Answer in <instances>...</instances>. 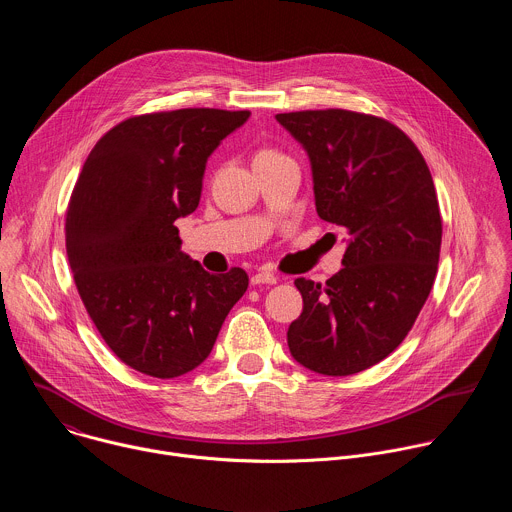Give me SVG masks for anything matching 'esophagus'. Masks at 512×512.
Returning a JSON list of instances; mask_svg holds the SVG:
<instances>
[{"label":"esophagus","mask_w":512,"mask_h":512,"mask_svg":"<svg viewBox=\"0 0 512 512\" xmlns=\"http://www.w3.org/2000/svg\"><path fill=\"white\" fill-rule=\"evenodd\" d=\"M251 283L253 285H261V283L273 285V283H277V277L273 273H269V271H257V273L251 275Z\"/></svg>","instance_id":"obj_1"}]
</instances>
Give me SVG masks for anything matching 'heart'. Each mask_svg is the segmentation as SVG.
I'll use <instances>...</instances> for the list:
<instances>
[{
	"instance_id": "heart-1",
	"label": "heart",
	"mask_w": 512,
	"mask_h": 512,
	"mask_svg": "<svg viewBox=\"0 0 512 512\" xmlns=\"http://www.w3.org/2000/svg\"><path fill=\"white\" fill-rule=\"evenodd\" d=\"M263 154H271V150H263V152H259L257 156H263Z\"/></svg>"
}]
</instances>
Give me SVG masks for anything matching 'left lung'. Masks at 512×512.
<instances>
[{"instance_id":"1","label":"left lung","mask_w":512,"mask_h":512,"mask_svg":"<svg viewBox=\"0 0 512 512\" xmlns=\"http://www.w3.org/2000/svg\"><path fill=\"white\" fill-rule=\"evenodd\" d=\"M308 152L316 210L348 235L326 283L298 277L304 310L287 346L306 369L346 377L387 358L437 273L442 216L417 145L391 121L346 109L279 113Z\"/></svg>"}]
</instances>
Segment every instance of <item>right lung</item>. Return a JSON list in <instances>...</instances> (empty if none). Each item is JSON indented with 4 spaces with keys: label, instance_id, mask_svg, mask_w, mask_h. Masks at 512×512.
Here are the masks:
<instances>
[{
    "label": "right lung",
    "instance_id": "1",
    "mask_svg": "<svg viewBox=\"0 0 512 512\" xmlns=\"http://www.w3.org/2000/svg\"><path fill=\"white\" fill-rule=\"evenodd\" d=\"M249 111L176 109L129 117L91 150L66 210V255L105 344L156 379L210 354L249 277L212 275L182 249L180 216L196 210L208 156Z\"/></svg>",
    "mask_w": 512,
    "mask_h": 512
}]
</instances>
